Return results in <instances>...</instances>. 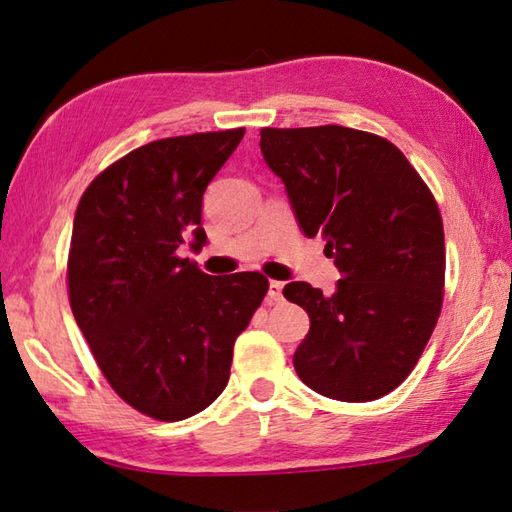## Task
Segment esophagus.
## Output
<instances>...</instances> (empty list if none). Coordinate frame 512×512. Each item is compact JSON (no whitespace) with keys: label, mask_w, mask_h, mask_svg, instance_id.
<instances>
[{"label":"esophagus","mask_w":512,"mask_h":512,"mask_svg":"<svg viewBox=\"0 0 512 512\" xmlns=\"http://www.w3.org/2000/svg\"><path fill=\"white\" fill-rule=\"evenodd\" d=\"M282 289H284V282L271 280V282H268V298H271L273 302H280L282 300Z\"/></svg>","instance_id":"1"}]
</instances>
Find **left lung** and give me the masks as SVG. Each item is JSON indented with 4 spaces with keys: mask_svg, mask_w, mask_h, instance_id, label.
Returning a JSON list of instances; mask_svg holds the SVG:
<instances>
[{
    "mask_svg": "<svg viewBox=\"0 0 512 512\" xmlns=\"http://www.w3.org/2000/svg\"><path fill=\"white\" fill-rule=\"evenodd\" d=\"M259 135L302 235H323L325 255L343 275L329 296L307 282L284 287V298L309 314L293 368L332 400H377L409 377L443 305L438 205L384 137L345 126Z\"/></svg>",
    "mask_w": 512,
    "mask_h": 512,
    "instance_id": "obj_1",
    "label": "left lung"
}]
</instances>
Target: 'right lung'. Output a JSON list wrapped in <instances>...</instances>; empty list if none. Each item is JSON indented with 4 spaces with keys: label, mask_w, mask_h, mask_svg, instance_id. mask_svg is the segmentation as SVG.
<instances>
[{
    "label": "right lung",
    "mask_w": 512,
    "mask_h": 512,
    "mask_svg": "<svg viewBox=\"0 0 512 512\" xmlns=\"http://www.w3.org/2000/svg\"><path fill=\"white\" fill-rule=\"evenodd\" d=\"M246 128L167 137L99 173L74 216L69 305L103 377L155 420L192 418L223 393L232 348L262 305L259 273L212 277L176 250L203 248V194Z\"/></svg>",
    "instance_id": "1"
}]
</instances>
